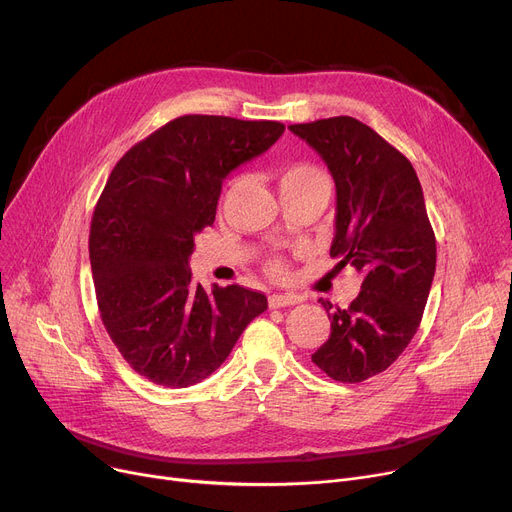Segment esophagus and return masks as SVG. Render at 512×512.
<instances>
[{
  "mask_svg": "<svg viewBox=\"0 0 512 512\" xmlns=\"http://www.w3.org/2000/svg\"><path fill=\"white\" fill-rule=\"evenodd\" d=\"M267 301H270L272 309H278V307H290V305L301 303V297H297V294H288V292H276Z\"/></svg>",
  "mask_w": 512,
  "mask_h": 512,
  "instance_id": "1",
  "label": "esophagus"
}]
</instances>
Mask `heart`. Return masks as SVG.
Wrapping results in <instances>:
<instances>
[{"label":"heart","mask_w":512,"mask_h":512,"mask_svg":"<svg viewBox=\"0 0 512 512\" xmlns=\"http://www.w3.org/2000/svg\"><path fill=\"white\" fill-rule=\"evenodd\" d=\"M315 176H326L324 172H321L319 168H315L313 164H305V161H294V164H288L282 168L280 172V188L284 186H294V184H301L309 178H315ZM242 178H234L230 182V186H238ZM267 272H270L272 276H284L286 272V265L280 261V259H270L267 261Z\"/></svg>","instance_id":"obj_1"}]
</instances>
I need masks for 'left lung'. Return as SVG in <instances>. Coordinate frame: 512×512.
I'll return each mask as SVG.
<instances>
[{"label": "left lung", "instance_id": "obj_1", "mask_svg": "<svg viewBox=\"0 0 512 512\" xmlns=\"http://www.w3.org/2000/svg\"><path fill=\"white\" fill-rule=\"evenodd\" d=\"M288 128L321 155L336 184L330 255L363 274L348 307L321 299L332 332L311 361L336 382H365L413 340L436 274L421 184L405 155L351 116Z\"/></svg>", "mask_w": 512, "mask_h": 512}]
</instances>
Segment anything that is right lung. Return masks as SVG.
Instances as JSON below:
<instances>
[{
    "mask_svg": "<svg viewBox=\"0 0 512 512\" xmlns=\"http://www.w3.org/2000/svg\"><path fill=\"white\" fill-rule=\"evenodd\" d=\"M272 120L180 116L130 147L95 205L89 257L101 321L126 363L166 388L218 369L265 294L193 282L195 236L213 224L224 178L270 149Z\"/></svg>",
    "mask_w": 512,
    "mask_h": 512,
    "instance_id": "obj_1",
    "label": "right lung"
}]
</instances>
